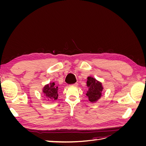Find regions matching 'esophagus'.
Segmentation results:
<instances>
[{"label": "esophagus", "mask_w": 146, "mask_h": 146, "mask_svg": "<svg viewBox=\"0 0 146 146\" xmlns=\"http://www.w3.org/2000/svg\"><path fill=\"white\" fill-rule=\"evenodd\" d=\"M78 83H74V84H72V85H73V86H78Z\"/></svg>", "instance_id": "esophagus-1"}]
</instances>
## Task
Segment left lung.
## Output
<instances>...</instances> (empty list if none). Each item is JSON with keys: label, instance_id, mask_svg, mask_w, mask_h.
Masks as SVG:
<instances>
[{"label": "left lung", "instance_id": "left-lung-1", "mask_svg": "<svg viewBox=\"0 0 146 146\" xmlns=\"http://www.w3.org/2000/svg\"><path fill=\"white\" fill-rule=\"evenodd\" d=\"M86 83L87 86L88 87L86 96L88 97V99L90 102H94L100 98L101 92L103 90L102 83L91 77H88Z\"/></svg>", "mask_w": 146, "mask_h": 146}]
</instances>
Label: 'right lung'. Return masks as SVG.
<instances>
[{"instance_id": "right-lung-1", "label": "right lung", "mask_w": 146, "mask_h": 146, "mask_svg": "<svg viewBox=\"0 0 146 146\" xmlns=\"http://www.w3.org/2000/svg\"><path fill=\"white\" fill-rule=\"evenodd\" d=\"M43 92L47 96V98L49 101L58 99V87L55 85L54 82L50 83V85H47L44 87Z\"/></svg>"}]
</instances>
